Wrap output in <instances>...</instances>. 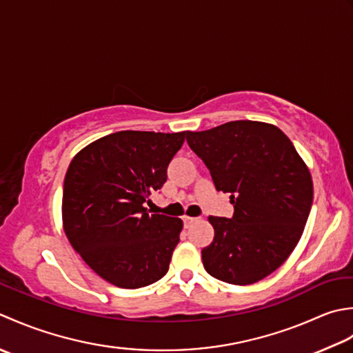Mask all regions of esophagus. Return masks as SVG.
Instances as JSON below:
<instances>
[{
    "label": "esophagus",
    "mask_w": 353,
    "mask_h": 353,
    "mask_svg": "<svg viewBox=\"0 0 353 353\" xmlns=\"http://www.w3.org/2000/svg\"><path fill=\"white\" fill-rule=\"evenodd\" d=\"M198 218H192V216H184L183 218V221H184V225L185 227H190L192 224H193V222H195Z\"/></svg>",
    "instance_id": "1"
}]
</instances>
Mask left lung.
Masks as SVG:
<instances>
[{"instance_id": "8db88e82", "label": "left lung", "mask_w": 353, "mask_h": 353, "mask_svg": "<svg viewBox=\"0 0 353 353\" xmlns=\"http://www.w3.org/2000/svg\"><path fill=\"white\" fill-rule=\"evenodd\" d=\"M185 139L234 207L230 219L208 218L214 237L201 251L204 268L222 282L256 283L299 243L312 205L311 174L274 125L228 121Z\"/></svg>"}]
</instances>
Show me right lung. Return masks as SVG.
<instances>
[{"instance_id":"1","label":"right lung","mask_w":353,"mask_h":353,"mask_svg":"<svg viewBox=\"0 0 353 353\" xmlns=\"http://www.w3.org/2000/svg\"><path fill=\"white\" fill-rule=\"evenodd\" d=\"M185 134L120 131L91 143L70 163L63 230L106 282L137 290L168 272L183 221L149 214L145 204L166 183L168 166Z\"/></svg>"}]
</instances>
